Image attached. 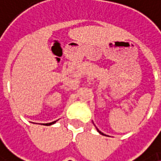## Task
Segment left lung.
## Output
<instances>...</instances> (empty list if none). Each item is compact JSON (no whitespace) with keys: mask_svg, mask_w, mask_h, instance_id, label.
<instances>
[{"mask_svg":"<svg viewBox=\"0 0 161 161\" xmlns=\"http://www.w3.org/2000/svg\"><path fill=\"white\" fill-rule=\"evenodd\" d=\"M97 131H98V132H99V133H100L101 135H104L103 133H102V132H101V131H100V130H98V129H97ZM104 136H105V135H104Z\"/></svg>","mask_w":161,"mask_h":161,"instance_id":"left-lung-1","label":"left lung"}]
</instances>
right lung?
I'll return each mask as SVG.
<instances>
[{
    "instance_id": "right-lung-1",
    "label": "right lung",
    "mask_w": 161,
    "mask_h": 161,
    "mask_svg": "<svg viewBox=\"0 0 161 161\" xmlns=\"http://www.w3.org/2000/svg\"><path fill=\"white\" fill-rule=\"evenodd\" d=\"M57 121H58V120H57ZM57 121H54V122H51V123H47V124H45V125L43 124V125H53V124H55V123H56Z\"/></svg>"
}]
</instances>
